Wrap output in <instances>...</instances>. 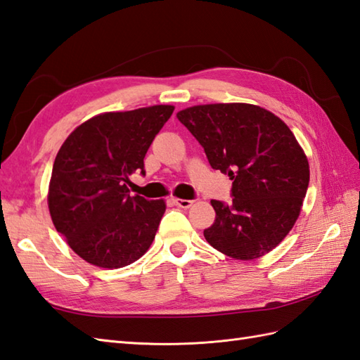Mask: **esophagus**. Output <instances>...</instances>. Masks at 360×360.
Wrapping results in <instances>:
<instances>
[{
	"instance_id": "1",
	"label": "esophagus",
	"mask_w": 360,
	"mask_h": 360,
	"mask_svg": "<svg viewBox=\"0 0 360 360\" xmlns=\"http://www.w3.org/2000/svg\"><path fill=\"white\" fill-rule=\"evenodd\" d=\"M174 203L179 207H183V210H188V207L193 206V200H185V198H174Z\"/></svg>"
}]
</instances>
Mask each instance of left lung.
I'll list each match as a JSON object with an SVG mask.
<instances>
[{
    "mask_svg": "<svg viewBox=\"0 0 360 360\" xmlns=\"http://www.w3.org/2000/svg\"><path fill=\"white\" fill-rule=\"evenodd\" d=\"M212 169L233 180V203L211 200L206 242L237 260L273 251L292 229L309 183V165L283 120L250 103H214L177 112Z\"/></svg>",
    "mask_w": 360,
    "mask_h": 360,
    "instance_id": "8db88e82",
    "label": "left lung"
}]
</instances>
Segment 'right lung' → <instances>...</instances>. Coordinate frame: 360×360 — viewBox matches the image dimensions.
Segmentation results:
<instances>
[{"label": "right lung", "instance_id": "add662e5", "mask_svg": "<svg viewBox=\"0 0 360 360\" xmlns=\"http://www.w3.org/2000/svg\"><path fill=\"white\" fill-rule=\"evenodd\" d=\"M174 112L155 105L103 112L77 126L55 157L47 206L55 229L91 265H131L153 245L165 200L129 195V177L145 174V155Z\"/></svg>", "mask_w": 360, "mask_h": 360}]
</instances>
